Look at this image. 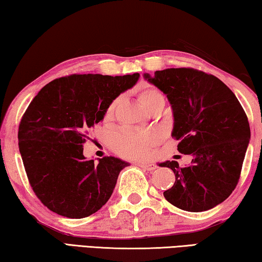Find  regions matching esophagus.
<instances>
[{
  "label": "esophagus",
  "mask_w": 262,
  "mask_h": 262,
  "mask_svg": "<svg viewBox=\"0 0 262 262\" xmlns=\"http://www.w3.org/2000/svg\"><path fill=\"white\" fill-rule=\"evenodd\" d=\"M139 165L142 168H144V170H147V171H154V170H156V168H157V166L152 163H140Z\"/></svg>",
  "instance_id": "34e87169"
}]
</instances>
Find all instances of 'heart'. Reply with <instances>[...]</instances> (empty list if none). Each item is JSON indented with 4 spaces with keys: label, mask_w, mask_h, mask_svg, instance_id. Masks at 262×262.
I'll return each mask as SVG.
<instances>
[{
    "label": "heart",
    "mask_w": 262,
    "mask_h": 262,
    "mask_svg": "<svg viewBox=\"0 0 262 262\" xmlns=\"http://www.w3.org/2000/svg\"><path fill=\"white\" fill-rule=\"evenodd\" d=\"M164 98V95L157 88L145 86L140 94V100L145 108L158 98ZM119 99L111 101L105 110V119L113 117L115 107H117ZM156 134L150 130L139 129H122L114 137V149L120 156L126 158H142L147 156L150 148L156 143Z\"/></svg>",
    "instance_id": "heart-1"
}]
</instances>
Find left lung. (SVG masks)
Segmentation results:
<instances>
[{"instance_id":"8db88e82","label":"left lung","mask_w":262,"mask_h":262,"mask_svg":"<svg viewBox=\"0 0 262 262\" xmlns=\"http://www.w3.org/2000/svg\"><path fill=\"white\" fill-rule=\"evenodd\" d=\"M144 78L166 95L172 137L179 141L178 151L193 158L186 167L176 161L159 164L176 176L164 198L186 211L211 209L230 196L241 177L251 139L245 111L221 79L200 70L168 68Z\"/></svg>"}]
</instances>
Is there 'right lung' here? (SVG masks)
Masks as SVG:
<instances>
[{
	"mask_svg": "<svg viewBox=\"0 0 262 262\" xmlns=\"http://www.w3.org/2000/svg\"><path fill=\"white\" fill-rule=\"evenodd\" d=\"M139 77L70 75L46 84L30 103L18 128L19 152L33 192L53 212L83 219L108 201L129 163L112 156L88 161L83 143L111 101Z\"/></svg>",
	"mask_w": 262,
	"mask_h": 262,
	"instance_id": "1",
	"label": "right lung"
}]
</instances>
